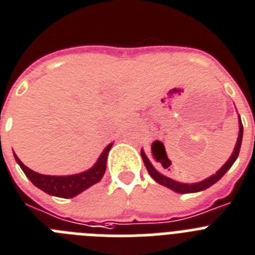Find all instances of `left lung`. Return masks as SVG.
Instances as JSON below:
<instances>
[{
    "instance_id": "1",
    "label": "left lung",
    "mask_w": 255,
    "mask_h": 255,
    "mask_svg": "<svg viewBox=\"0 0 255 255\" xmlns=\"http://www.w3.org/2000/svg\"><path fill=\"white\" fill-rule=\"evenodd\" d=\"M240 117V116H239ZM239 125H240V131H239V136H237V142L236 145H235V149L232 152L231 157L228 158V161L226 162L223 166L219 169L218 171L215 174H213L212 177L206 178V179L201 180L199 183H192V184H188V183H180V182H177V180H173L170 178L165 177L162 175L161 173H158L156 169L153 167V165L151 164V161L148 160V157L145 156L144 151H140V154H142V158H143V162H144L145 167H147V170H148L149 175L153 178L157 183L162 184V186L167 187V188H170L173 190L174 192H178V193H193V192H200V191H204L206 188H209L210 186H213L214 183H217L219 179H221L228 170H230V167L234 165V162L236 161L237 156H239V152H240V147H241V142H243V123H241V120H239Z\"/></svg>"
}]
</instances>
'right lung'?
<instances>
[{"instance_id":"add662e5","label":"right lung","mask_w":255,"mask_h":255,"mask_svg":"<svg viewBox=\"0 0 255 255\" xmlns=\"http://www.w3.org/2000/svg\"><path fill=\"white\" fill-rule=\"evenodd\" d=\"M111 148H112V143H110L104 148V151L102 152L98 161L91 169L84 171V173L75 174V175H64V177L38 174L25 166L15 153L14 157L19 164V166L21 167V170L24 171V174L27 175L28 179L34 186L38 187L43 192L49 193V195L63 197V199H71V197L77 196L78 193H81L82 191L88 190L89 187L98 183L103 178L104 173H106L107 156H108V152H110Z\"/></svg>"}]
</instances>
